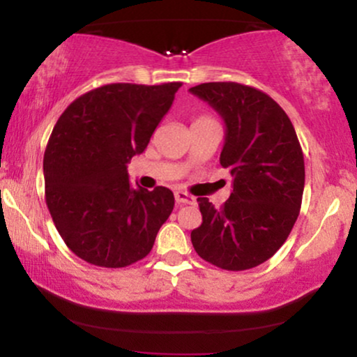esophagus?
I'll list each match as a JSON object with an SVG mask.
<instances>
[{
  "label": "esophagus",
  "mask_w": 357,
  "mask_h": 357,
  "mask_svg": "<svg viewBox=\"0 0 357 357\" xmlns=\"http://www.w3.org/2000/svg\"><path fill=\"white\" fill-rule=\"evenodd\" d=\"M174 198H176V203H178L179 206H181V204H195V196L188 195V192L178 191L174 195Z\"/></svg>",
  "instance_id": "1"
}]
</instances>
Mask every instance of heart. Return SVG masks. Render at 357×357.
<instances>
[{"label":"heart","instance_id":"obj_1","mask_svg":"<svg viewBox=\"0 0 357 357\" xmlns=\"http://www.w3.org/2000/svg\"><path fill=\"white\" fill-rule=\"evenodd\" d=\"M203 119H210V117H206V116H202V117H198V119H196V121H203Z\"/></svg>","mask_w":357,"mask_h":357}]
</instances>
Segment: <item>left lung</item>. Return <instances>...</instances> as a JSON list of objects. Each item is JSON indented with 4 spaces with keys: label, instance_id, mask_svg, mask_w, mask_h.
Returning a JSON list of instances; mask_svg holds the SVG:
<instances>
[{
    "label": "left lung",
    "instance_id": "obj_1",
    "mask_svg": "<svg viewBox=\"0 0 357 357\" xmlns=\"http://www.w3.org/2000/svg\"><path fill=\"white\" fill-rule=\"evenodd\" d=\"M190 92L223 119L220 165L233 178L218 210L198 198L203 223L191 231V243L216 267L253 268L284 245L301 211L305 167L296 129L272 97L248 85L208 82Z\"/></svg>",
    "mask_w": 357,
    "mask_h": 357
}]
</instances>
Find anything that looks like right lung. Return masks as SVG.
<instances>
[{
	"mask_svg": "<svg viewBox=\"0 0 357 357\" xmlns=\"http://www.w3.org/2000/svg\"><path fill=\"white\" fill-rule=\"evenodd\" d=\"M181 82L109 84L73 100L52 130L43 158L45 198L65 245L97 267L144 258L174 208L173 191L129 183L141 154L171 109Z\"/></svg>",
	"mask_w": 357,
	"mask_h": 357,
	"instance_id": "add662e5",
	"label": "right lung"
}]
</instances>
